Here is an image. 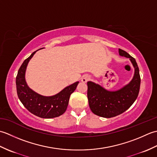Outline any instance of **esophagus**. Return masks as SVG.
Segmentation results:
<instances>
[{
    "instance_id": "1",
    "label": "esophagus",
    "mask_w": 157,
    "mask_h": 157,
    "mask_svg": "<svg viewBox=\"0 0 157 157\" xmlns=\"http://www.w3.org/2000/svg\"><path fill=\"white\" fill-rule=\"evenodd\" d=\"M90 79V76L88 75H84V76L82 77V82L83 83H86L88 81H89Z\"/></svg>"
}]
</instances>
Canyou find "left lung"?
Wrapping results in <instances>:
<instances>
[{
	"mask_svg": "<svg viewBox=\"0 0 157 157\" xmlns=\"http://www.w3.org/2000/svg\"><path fill=\"white\" fill-rule=\"evenodd\" d=\"M120 56L129 58L134 67V75L128 84L116 91H109L101 86L88 82V98L90 108L95 115L105 118H111L121 114L128 110L137 98L140 76L139 68L134 57L128 52L119 49Z\"/></svg>",
	"mask_w": 157,
	"mask_h": 157,
	"instance_id": "1",
	"label": "left lung"
}]
</instances>
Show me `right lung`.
Here are the masks:
<instances>
[{"label":"right lung","instance_id":"add662e5","mask_svg":"<svg viewBox=\"0 0 157 157\" xmlns=\"http://www.w3.org/2000/svg\"><path fill=\"white\" fill-rule=\"evenodd\" d=\"M36 51L26 59L20 67L16 77L17 92L20 101L32 114L45 119L56 117L65 112L70 95L75 91L79 82L67 86L58 94L51 96H42L33 91L25 82V75L29 60Z\"/></svg>","mask_w":157,"mask_h":157}]
</instances>
